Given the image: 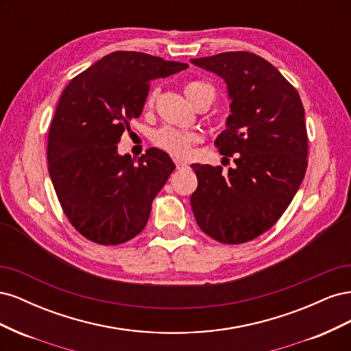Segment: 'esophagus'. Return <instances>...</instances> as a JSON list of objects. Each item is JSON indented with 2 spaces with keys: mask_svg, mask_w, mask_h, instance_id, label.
I'll return each mask as SVG.
<instances>
[{
  "mask_svg": "<svg viewBox=\"0 0 351 351\" xmlns=\"http://www.w3.org/2000/svg\"><path fill=\"white\" fill-rule=\"evenodd\" d=\"M176 167H177V169H186L189 165L186 164V162H183V161H178V159H176Z\"/></svg>",
  "mask_w": 351,
  "mask_h": 351,
  "instance_id": "esophagus-1",
  "label": "esophagus"
}]
</instances>
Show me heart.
Wrapping results in <instances>:
<instances>
[{"mask_svg":"<svg viewBox=\"0 0 351 351\" xmlns=\"http://www.w3.org/2000/svg\"><path fill=\"white\" fill-rule=\"evenodd\" d=\"M184 93L189 98V101L193 105L200 99V98H209L210 101H214L215 97V90L210 84L200 82V80H193L186 83L184 86ZM156 98V92L152 90L149 92L146 98V108H152L154 102ZM199 134L193 132H184V130H178L174 129L171 125H165L161 127V129L156 130L154 133V143L168 154H171L177 158H187L190 154H192L193 146L199 142Z\"/></svg>","mask_w":351,"mask_h":351,"instance_id":"obj_1","label":"heart"}]
</instances>
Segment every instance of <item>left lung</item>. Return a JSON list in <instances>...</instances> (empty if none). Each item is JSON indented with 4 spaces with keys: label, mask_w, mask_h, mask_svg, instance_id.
Returning a JSON list of instances; mask_svg holds the SVG:
<instances>
[{
    "label": "left lung",
    "mask_w": 351,
    "mask_h": 351,
    "mask_svg": "<svg viewBox=\"0 0 351 351\" xmlns=\"http://www.w3.org/2000/svg\"><path fill=\"white\" fill-rule=\"evenodd\" d=\"M227 83L231 114L215 141L236 168L192 164L197 189L190 197L200 230L219 243L259 237L277 222L307 168L304 108L290 82L247 51L190 60Z\"/></svg>",
    "instance_id": "1"
}]
</instances>
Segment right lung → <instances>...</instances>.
<instances>
[{"mask_svg": "<svg viewBox=\"0 0 351 351\" xmlns=\"http://www.w3.org/2000/svg\"><path fill=\"white\" fill-rule=\"evenodd\" d=\"M189 66L145 52L115 51L71 79L48 134V171L60 205L83 237L117 246L145 228L152 200L174 171L149 147L139 159L117 143L143 111L151 80Z\"/></svg>", "mask_w": 351, "mask_h": 351, "instance_id": "1", "label": "right lung"}]
</instances>
